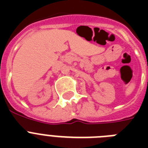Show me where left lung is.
I'll return each mask as SVG.
<instances>
[{
    "instance_id": "left-lung-1",
    "label": "left lung",
    "mask_w": 148,
    "mask_h": 148,
    "mask_svg": "<svg viewBox=\"0 0 148 148\" xmlns=\"http://www.w3.org/2000/svg\"><path fill=\"white\" fill-rule=\"evenodd\" d=\"M147 80H148V79H147Z\"/></svg>"
}]
</instances>
